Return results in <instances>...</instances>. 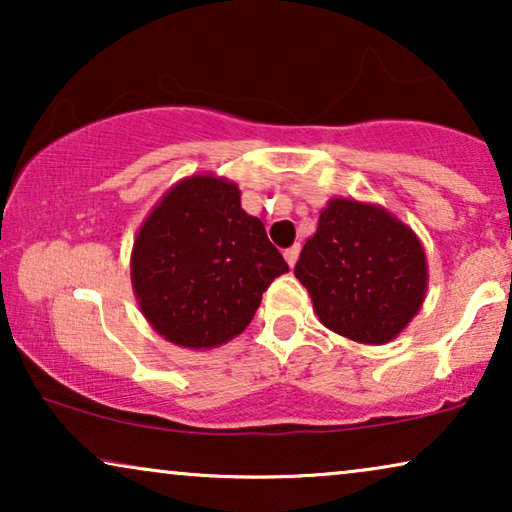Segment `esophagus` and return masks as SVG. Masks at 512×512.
Returning <instances> with one entry per match:
<instances>
[{
    "instance_id": "obj_1",
    "label": "esophagus",
    "mask_w": 512,
    "mask_h": 512,
    "mask_svg": "<svg viewBox=\"0 0 512 512\" xmlns=\"http://www.w3.org/2000/svg\"><path fill=\"white\" fill-rule=\"evenodd\" d=\"M298 256H300V244H293V247L284 249V258H286V263L291 265V268H293V265H296Z\"/></svg>"
}]
</instances>
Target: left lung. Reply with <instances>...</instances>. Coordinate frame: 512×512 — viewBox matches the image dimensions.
Returning <instances> with one entry per match:
<instances>
[{
	"label": "left lung",
	"instance_id": "1",
	"mask_svg": "<svg viewBox=\"0 0 512 512\" xmlns=\"http://www.w3.org/2000/svg\"><path fill=\"white\" fill-rule=\"evenodd\" d=\"M321 324L363 345L394 340L424 303L419 237L387 209L333 198L296 263Z\"/></svg>",
	"mask_w": 512,
	"mask_h": 512
}]
</instances>
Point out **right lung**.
I'll return each instance as SVG.
<instances>
[{
	"mask_svg": "<svg viewBox=\"0 0 512 512\" xmlns=\"http://www.w3.org/2000/svg\"><path fill=\"white\" fill-rule=\"evenodd\" d=\"M289 272L261 219L240 205V188L193 174L167 191L139 228L132 289L165 340L209 349L240 335L272 279Z\"/></svg>",
	"mask_w": 512,
	"mask_h": 512,
	"instance_id": "obj_1",
	"label": "right lung"
}]
</instances>
